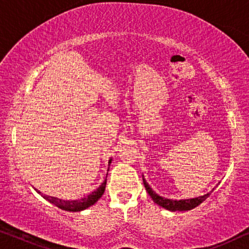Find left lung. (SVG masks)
Segmentation results:
<instances>
[{
    "label": "left lung",
    "instance_id": "1",
    "mask_svg": "<svg viewBox=\"0 0 249 249\" xmlns=\"http://www.w3.org/2000/svg\"><path fill=\"white\" fill-rule=\"evenodd\" d=\"M142 180H143V184L147 192L149 194V196L152 198V200L155 201L156 204L159 205V206L166 208L168 211L175 212V211H190L192 208L197 207L198 205H200L203 201L206 199V198L210 196L211 194H206L204 196L197 197V198H192V199H183V200H173V199H167V198H163L160 196H158L154 190L149 187V184L145 182V180L142 177Z\"/></svg>",
    "mask_w": 249,
    "mask_h": 249
}]
</instances>
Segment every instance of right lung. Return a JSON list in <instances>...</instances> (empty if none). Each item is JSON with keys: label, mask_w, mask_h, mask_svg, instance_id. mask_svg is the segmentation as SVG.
I'll return each instance as SVG.
<instances>
[{"label": "right lung", "mask_w": 249, "mask_h": 249, "mask_svg": "<svg viewBox=\"0 0 249 249\" xmlns=\"http://www.w3.org/2000/svg\"><path fill=\"white\" fill-rule=\"evenodd\" d=\"M110 161H111V159L109 160V163H110ZM108 171H109V168H108ZM106 183H107V178H106V180L102 182L101 185L97 189V190H94L93 192H91L90 195H88L86 197L82 198V199H78V200H62V199H59V198L43 195L37 190V189H35V190L37 191L39 195H42V197L44 198V199L49 200L50 203L55 205V206L61 208V210L69 211V212H79V211L86 210V208L92 206V205H94L99 199H100L101 196L104 195V192H105Z\"/></svg>", "instance_id": "right-lung-1"}]
</instances>
